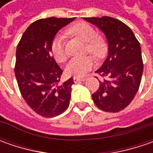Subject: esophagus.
I'll use <instances>...</instances> for the list:
<instances>
[{
  "label": "esophagus",
  "mask_w": 153,
  "mask_h": 153,
  "mask_svg": "<svg viewBox=\"0 0 153 153\" xmlns=\"http://www.w3.org/2000/svg\"><path fill=\"white\" fill-rule=\"evenodd\" d=\"M73 80L75 82H84L85 78H81V77H77V76H74Z\"/></svg>",
  "instance_id": "34e87169"
}]
</instances>
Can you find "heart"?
Masks as SVG:
<instances>
[{
  "label": "heart",
  "mask_w": 153,
  "mask_h": 153,
  "mask_svg": "<svg viewBox=\"0 0 153 153\" xmlns=\"http://www.w3.org/2000/svg\"><path fill=\"white\" fill-rule=\"evenodd\" d=\"M68 32L78 36L87 43V50L97 58L102 57L105 51V45L103 40L97 36V33L93 27L85 22L75 24L68 30ZM51 53L56 61L63 63L66 60L67 54L65 50V37L60 34L57 35L51 44ZM94 66V59L91 57L73 58L67 64L65 72L69 76L81 77L85 76Z\"/></svg>",
  "instance_id": "heart-1"
}]
</instances>
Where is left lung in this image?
I'll use <instances>...</instances> for the list:
<instances>
[{
    "label": "left lung",
    "mask_w": 153,
    "mask_h": 153,
    "mask_svg": "<svg viewBox=\"0 0 153 153\" xmlns=\"http://www.w3.org/2000/svg\"><path fill=\"white\" fill-rule=\"evenodd\" d=\"M100 30L108 43V55L96 72L104 78L92 98L104 111L118 112L134 98L143 73L141 49L131 29L111 17L83 18Z\"/></svg>",
    "instance_id": "left-lung-1"
}]
</instances>
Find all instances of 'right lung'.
I'll return each mask as SVG.
<instances>
[{
	"mask_svg": "<svg viewBox=\"0 0 153 153\" xmlns=\"http://www.w3.org/2000/svg\"><path fill=\"white\" fill-rule=\"evenodd\" d=\"M75 18L35 21L23 34L16 50L15 76L28 105L44 117H53L69 106L73 78L63 83V71L52 56L51 44L59 30Z\"/></svg>",
	"mask_w": 153,
	"mask_h": 153,
	"instance_id": "1",
	"label": "right lung"
}]
</instances>
